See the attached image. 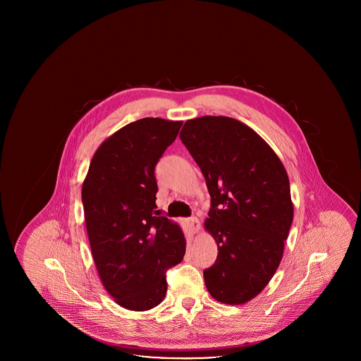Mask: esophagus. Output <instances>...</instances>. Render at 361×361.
<instances>
[{
    "instance_id": "34e87169",
    "label": "esophagus",
    "mask_w": 361,
    "mask_h": 361,
    "mask_svg": "<svg viewBox=\"0 0 361 361\" xmlns=\"http://www.w3.org/2000/svg\"><path fill=\"white\" fill-rule=\"evenodd\" d=\"M188 227L192 233H197L200 230V221L196 216H190L188 219Z\"/></svg>"
}]
</instances>
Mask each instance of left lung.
I'll use <instances>...</instances> for the list:
<instances>
[{
    "label": "left lung",
    "instance_id": "1",
    "mask_svg": "<svg viewBox=\"0 0 361 361\" xmlns=\"http://www.w3.org/2000/svg\"><path fill=\"white\" fill-rule=\"evenodd\" d=\"M180 139L211 196L204 226L218 257L203 272L207 290L221 303H246L267 287L283 257L293 219L287 172L256 131L227 116L187 121Z\"/></svg>",
    "mask_w": 361,
    "mask_h": 361
}]
</instances>
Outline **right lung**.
<instances>
[{
    "instance_id": "obj_1",
    "label": "right lung",
    "mask_w": 361,
    "mask_h": 361,
    "mask_svg": "<svg viewBox=\"0 0 361 361\" xmlns=\"http://www.w3.org/2000/svg\"><path fill=\"white\" fill-rule=\"evenodd\" d=\"M181 126L159 118L124 126L97 149L82 184L92 256L105 290L124 309L158 306L166 271L185 255L180 226L155 209V165Z\"/></svg>"
}]
</instances>
